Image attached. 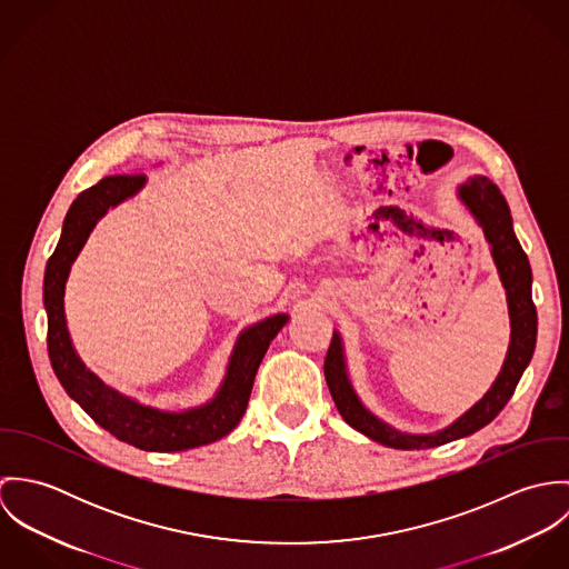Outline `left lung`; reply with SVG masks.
Returning a JSON list of instances; mask_svg holds the SVG:
<instances>
[{
  "instance_id": "left-lung-1",
  "label": "left lung",
  "mask_w": 569,
  "mask_h": 569,
  "mask_svg": "<svg viewBox=\"0 0 569 569\" xmlns=\"http://www.w3.org/2000/svg\"><path fill=\"white\" fill-rule=\"evenodd\" d=\"M458 199L473 214L485 232L492 262L497 267L501 287L506 289L508 318H510V343L503 366L488 388L487 395L458 416L451 425L433 433H406L375 416L357 397L346 366V352L341 335L335 330L325 361V377L330 397L341 418L363 436L392 449H429L465 436L476 433L488 425L503 406L510 401L523 370L528 368L535 343H537V309L532 302V269L526 251L515 237L510 208L499 188L485 177L473 174L458 186Z\"/></svg>"
}]
</instances>
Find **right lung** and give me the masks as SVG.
<instances>
[{"mask_svg": "<svg viewBox=\"0 0 569 569\" xmlns=\"http://www.w3.org/2000/svg\"><path fill=\"white\" fill-rule=\"evenodd\" d=\"M147 186V174H113L82 190L70 206L61 239L46 264L43 307L48 313V355L66 392L118 440L144 451H186L228 436L243 418L256 370L271 339L289 322L287 313L269 316L247 326L234 343L226 377L214 397L203 406L168 411L142 406L120 395L96 377L74 350L66 320V284L96 223L109 208L136 197Z\"/></svg>", "mask_w": 569, "mask_h": 569, "instance_id": "right-lung-1", "label": "right lung"}]
</instances>
